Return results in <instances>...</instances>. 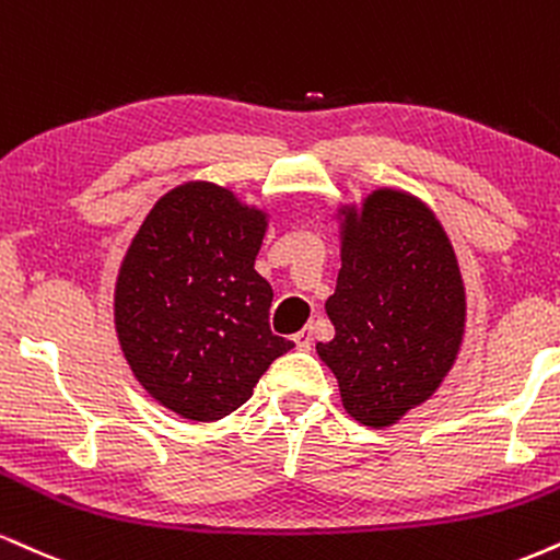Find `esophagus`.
<instances>
[{"label": "esophagus", "mask_w": 560, "mask_h": 560, "mask_svg": "<svg viewBox=\"0 0 560 560\" xmlns=\"http://www.w3.org/2000/svg\"><path fill=\"white\" fill-rule=\"evenodd\" d=\"M294 345H298V349H302V352H307L310 347H313V334L307 331H300V334H294Z\"/></svg>", "instance_id": "1"}]
</instances>
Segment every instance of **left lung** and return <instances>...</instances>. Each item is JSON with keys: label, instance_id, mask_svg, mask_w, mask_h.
Segmentation results:
<instances>
[{"label": "left lung", "instance_id": "obj_1", "mask_svg": "<svg viewBox=\"0 0 560 560\" xmlns=\"http://www.w3.org/2000/svg\"><path fill=\"white\" fill-rule=\"evenodd\" d=\"M326 313L336 336L318 354L357 422L394 425L433 396L462 345L464 287L430 208L396 190L370 195L362 213L347 208Z\"/></svg>", "mask_w": 560, "mask_h": 560}]
</instances>
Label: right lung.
<instances>
[{
	"mask_svg": "<svg viewBox=\"0 0 560 560\" xmlns=\"http://www.w3.org/2000/svg\"><path fill=\"white\" fill-rule=\"evenodd\" d=\"M262 234L260 211L190 182L153 206L119 268L114 323L127 362L187 420L232 415L294 347L268 326L273 289L255 271Z\"/></svg>",
	"mask_w": 560,
	"mask_h": 560,
	"instance_id": "obj_1",
	"label": "right lung"
}]
</instances>
